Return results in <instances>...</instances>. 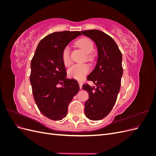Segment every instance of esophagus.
<instances>
[{"instance_id":"1","label":"esophagus","mask_w":156,"mask_h":156,"mask_svg":"<svg viewBox=\"0 0 156 156\" xmlns=\"http://www.w3.org/2000/svg\"><path fill=\"white\" fill-rule=\"evenodd\" d=\"M79 83V87H80V88H82V85H83V84H82V83H81V81H79L78 82Z\"/></svg>"}]
</instances>
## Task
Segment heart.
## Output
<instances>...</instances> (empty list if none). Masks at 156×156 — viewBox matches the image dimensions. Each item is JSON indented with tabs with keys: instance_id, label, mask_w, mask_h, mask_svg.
<instances>
[{
	"instance_id": "b5f03b06",
	"label": "heart",
	"mask_w": 156,
	"mask_h": 156,
	"mask_svg": "<svg viewBox=\"0 0 156 156\" xmlns=\"http://www.w3.org/2000/svg\"><path fill=\"white\" fill-rule=\"evenodd\" d=\"M76 44L86 54L91 53L94 50L93 42L88 37H83V38L79 39L77 41ZM86 58L87 60L91 61L92 56L87 55ZM62 60L63 64L66 66H69L72 63L70 56V48L68 45L66 46L62 52ZM89 69V66L87 64H77L69 68L68 70V75L71 78L77 80H82L88 73Z\"/></svg>"
}]
</instances>
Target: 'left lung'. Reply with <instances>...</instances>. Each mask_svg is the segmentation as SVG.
Returning <instances> with one entry per match:
<instances>
[{"instance_id":"1","label":"left lung","mask_w":156,"mask_h":156,"mask_svg":"<svg viewBox=\"0 0 156 156\" xmlns=\"http://www.w3.org/2000/svg\"><path fill=\"white\" fill-rule=\"evenodd\" d=\"M81 32L95 42L98 48L96 67L87 77L96 87L84 84L83 89L89 95L84 103L86 116L99 120L109 114L116 103L123 74L122 55L115 40L105 32L96 29Z\"/></svg>"}]
</instances>
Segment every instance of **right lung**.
Segmentation results:
<instances>
[{"instance_id":"add662e5","label":"right lung","mask_w":156,"mask_h":156,"mask_svg":"<svg viewBox=\"0 0 156 156\" xmlns=\"http://www.w3.org/2000/svg\"><path fill=\"white\" fill-rule=\"evenodd\" d=\"M81 33L56 32L45 36L37 46L30 63V81L36 104L48 119L60 120L68 114L69 103L79 90L76 80L66 78L62 60L66 46ZM60 84L58 87L57 85Z\"/></svg>"}]
</instances>
